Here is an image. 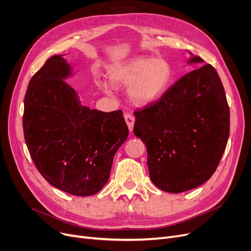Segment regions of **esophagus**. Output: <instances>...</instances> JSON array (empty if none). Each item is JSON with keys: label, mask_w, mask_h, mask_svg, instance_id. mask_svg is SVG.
<instances>
[{"label": "esophagus", "mask_w": 251, "mask_h": 251, "mask_svg": "<svg viewBox=\"0 0 251 251\" xmlns=\"http://www.w3.org/2000/svg\"><path fill=\"white\" fill-rule=\"evenodd\" d=\"M124 119H125V121L127 123V126H128L129 130L132 131L133 130V126H134V122H135L134 116L129 114V113H125L124 114Z\"/></svg>", "instance_id": "esophagus-1"}]
</instances>
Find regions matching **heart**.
<instances>
[{
    "label": "heart",
    "mask_w": 251,
    "mask_h": 251,
    "mask_svg": "<svg viewBox=\"0 0 251 251\" xmlns=\"http://www.w3.org/2000/svg\"><path fill=\"white\" fill-rule=\"evenodd\" d=\"M110 81L115 86H128L130 100L138 105H148L159 100L168 90L173 79V68L164 58L139 57L116 65L109 71ZM109 92L110 84L100 83Z\"/></svg>",
    "instance_id": "heart-1"
}]
</instances>
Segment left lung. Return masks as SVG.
<instances>
[{
  "label": "left lung",
  "instance_id": "1",
  "mask_svg": "<svg viewBox=\"0 0 251 251\" xmlns=\"http://www.w3.org/2000/svg\"><path fill=\"white\" fill-rule=\"evenodd\" d=\"M189 54L188 64L203 63ZM134 115V134L146 144L150 177L156 187L180 193L212 177L230 132L225 90L212 65L185 74L159 100Z\"/></svg>",
  "mask_w": 251,
  "mask_h": 251
}]
</instances>
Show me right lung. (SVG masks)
<instances>
[{
    "label": "right lung",
    "instance_id": "add662e5",
    "mask_svg": "<svg viewBox=\"0 0 251 251\" xmlns=\"http://www.w3.org/2000/svg\"><path fill=\"white\" fill-rule=\"evenodd\" d=\"M70 76L72 66L63 55L50 57L32 76L24 98V138L50 185L89 196L108 182L129 130L121 110L104 113L82 105L65 81Z\"/></svg>",
    "mask_w": 251,
    "mask_h": 251
}]
</instances>
